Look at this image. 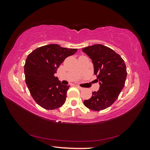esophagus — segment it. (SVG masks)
<instances>
[{
  "mask_svg": "<svg viewBox=\"0 0 150 150\" xmlns=\"http://www.w3.org/2000/svg\"><path fill=\"white\" fill-rule=\"evenodd\" d=\"M76 87H77L79 88V89H80V90H83V87H80V86H79V85H76Z\"/></svg>",
  "mask_w": 150,
  "mask_h": 150,
  "instance_id": "obj_1",
  "label": "esophagus"
}]
</instances>
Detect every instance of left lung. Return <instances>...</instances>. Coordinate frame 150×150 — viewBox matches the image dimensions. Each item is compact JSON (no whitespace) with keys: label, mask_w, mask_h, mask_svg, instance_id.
<instances>
[{"label":"left lung","mask_w":150,"mask_h":150,"mask_svg":"<svg viewBox=\"0 0 150 150\" xmlns=\"http://www.w3.org/2000/svg\"><path fill=\"white\" fill-rule=\"evenodd\" d=\"M94 65V73L100 88L91 98L84 100L88 108L100 111L108 108L117 99L125 85L127 71L122 58L110 47L95 44L82 49Z\"/></svg>","instance_id":"1"}]
</instances>
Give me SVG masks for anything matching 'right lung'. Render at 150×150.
Instances as JSON below:
<instances>
[{
    "instance_id": "1",
    "label": "right lung",
    "mask_w": 150,
    "mask_h": 150,
    "mask_svg": "<svg viewBox=\"0 0 150 150\" xmlns=\"http://www.w3.org/2000/svg\"><path fill=\"white\" fill-rule=\"evenodd\" d=\"M77 51L50 44L37 48L28 55L24 65L25 81L30 95L41 107L54 110L65 103L70 86L61 84L54 74L65 58Z\"/></svg>"
}]
</instances>
